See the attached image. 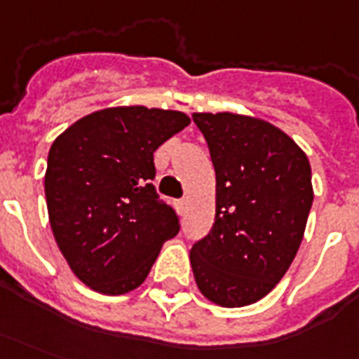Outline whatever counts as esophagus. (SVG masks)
Listing matches in <instances>:
<instances>
[{
    "label": "esophagus",
    "mask_w": 359,
    "mask_h": 359,
    "mask_svg": "<svg viewBox=\"0 0 359 359\" xmlns=\"http://www.w3.org/2000/svg\"><path fill=\"white\" fill-rule=\"evenodd\" d=\"M175 207H177V211H179V213H184V209H187V200L175 201Z\"/></svg>",
    "instance_id": "obj_1"
}]
</instances>
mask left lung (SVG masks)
Here are the masks:
<instances>
[{
    "mask_svg": "<svg viewBox=\"0 0 359 359\" xmlns=\"http://www.w3.org/2000/svg\"><path fill=\"white\" fill-rule=\"evenodd\" d=\"M217 175L215 224L190 251L201 294L224 308L278 285L301 247L314 201L310 161L270 121L232 112L192 116Z\"/></svg>",
    "mask_w": 359,
    "mask_h": 359,
    "instance_id": "left-lung-1",
    "label": "left lung"
}]
</instances>
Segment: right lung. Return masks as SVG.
Masks as SVG:
<instances>
[{
  "mask_svg": "<svg viewBox=\"0 0 359 359\" xmlns=\"http://www.w3.org/2000/svg\"><path fill=\"white\" fill-rule=\"evenodd\" d=\"M187 114L112 106L83 116L49 150L45 198L60 253L87 287L126 294L146 280L179 219L159 200L154 152Z\"/></svg>",
  "mask_w": 359,
  "mask_h": 359,
  "instance_id": "add662e5",
  "label": "right lung"
}]
</instances>
